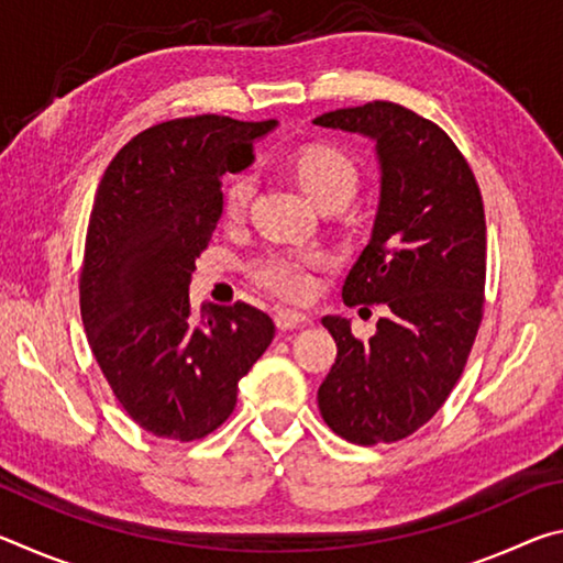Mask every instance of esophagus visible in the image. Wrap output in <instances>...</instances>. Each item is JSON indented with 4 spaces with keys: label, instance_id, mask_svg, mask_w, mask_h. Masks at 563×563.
I'll list each match as a JSON object with an SVG mask.
<instances>
[{
    "label": "esophagus",
    "instance_id": "1",
    "mask_svg": "<svg viewBox=\"0 0 563 563\" xmlns=\"http://www.w3.org/2000/svg\"><path fill=\"white\" fill-rule=\"evenodd\" d=\"M275 322H278L280 330H292V328L308 325L310 316H308V312H300V310H292V308H278V310H275Z\"/></svg>",
    "mask_w": 563,
    "mask_h": 563
}]
</instances>
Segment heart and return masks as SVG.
Instances as JSON below:
<instances>
[{"label": "heart", "mask_w": 563, "mask_h": 563, "mask_svg": "<svg viewBox=\"0 0 563 563\" xmlns=\"http://www.w3.org/2000/svg\"><path fill=\"white\" fill-rule=\"evenodd\" d=\"M292 176L298 178L305 194L318 206L340 203L345 206L357 188V170L352 161L335 148L316 146L302 148L290 161ZM251 198V180L245 176L233 178L225 186L223 203L228 218H238L245 211ZM325 263V255L312 247L302 251H273L253 265V278L265 288L285 295V298H305L312 290V271Z\"/></svg>", "instance_id": "1"}]
</instances>
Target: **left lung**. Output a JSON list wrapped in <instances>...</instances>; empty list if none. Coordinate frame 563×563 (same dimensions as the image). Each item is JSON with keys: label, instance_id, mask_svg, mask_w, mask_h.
Here are the masks:
<instances>
[{"label": "left lung", "instance_id": "left-lung-1", "mask_svg": "<svg viewBox=\"0 0 563 563\" xmlns=\"http://www.w3.org/2000/svg\"><path fill=\"white\" fill-rule=\"evenodd\" d=\"M312 123L375 141L373 235L342 285L345 305H387L367 342L325 316L338 342L318 407L342 440H405L450 397L484 312L487 223L479 186L454 141L393 101L322 113Z\"/></svg>", "mask_w": 563, "mask_h": 563}]
</instances>
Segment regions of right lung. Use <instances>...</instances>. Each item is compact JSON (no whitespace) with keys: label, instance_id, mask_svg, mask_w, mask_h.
Segmentation results:
<instances>
[{"label":"right lung","instance_id":"add662e5","mask_svg":"<svg viewBox=\"0 0 563 563\" xmlns=\"http://www.w3.org/2000/svg\"><path fill=\"white\" fill-rule=\"evenodd\" d=\"M275 121L188 117L123 146L93 198L79 278L93 357L129 417L164 440L194 442L231 417L238 379L275 335L247 302L201 312L190 275L223 213L221 176L251 166Z\"/></svg>","mask_w":563,"mask_h":563}]
</instances>
